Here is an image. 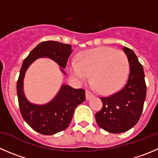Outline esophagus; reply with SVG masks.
I'll return each mask as SVG.
<instances>
[{
    "label": "esophagus",
    "instance_id": "esophagus-1",
    "mask_svg": "<svg viewBox=\"0 0 158 158\" xmlns=\"http://www.w3.org/2000/svg\"><path fill=\"white\" fill-rule=\"evenodd\" d=\"M94 97V94H92V93L90 92L89 90H86V100H89L90 98H92V97Z\"/></svg>",
    "mask_w": 158,
    "mask_h": 158
}]
</instances>
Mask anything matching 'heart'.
Here are the masks:
<instances>
[{
	"mask_svg": "<svg viewBox=\"0 0 158 158\" xmlns=\"http://www.w3.org/2000/svg\"><path fill=\"white\" fill-rule=\"evenodd\" d=\"M72 76L79 82L89 79L97 90L102 94L117 91L127 79L129 61L123 51L110 47H100L83 51L79 54L77 62L69 63Z\"/></svg>",
	"mask_w": 158,
	"mask_h": 158,
	"instance_id": "b5f03b06",
	"label": "heart"
}]
</instances>
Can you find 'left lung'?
I'll list each match as a JSON object with an SVG mask.
<instances>
[{"instance_id":"8db88e82","label":"left lung","mask_w":158,"mask_h":158,"mask_svg":"<svg viewBox=\"0 0 158 158\" xmlns=\"http://www.w3.org/2000/svg\"><path fill=\"white\" fill-rule=\"evenodd\" d=\"M129 61L130 72L126 85L115 94L101 97L103 107L96 113L97 125L111 133H121L132 129L139 120L147 95L143 68L135 53L124 47Z\"/></svg>"}]
</instances>
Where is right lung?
I'll return each mask as SVG.
<instances>
[{"label":"right lung","mask_w":158,"mask_h":158,"mask_svg":"<svg viewBox=\"0 0 158 158\" xmlns=\"http://www.w3.org/2000/svg\"><path fill=\"white\" fill-rule=\"evenodd\" d=\"M70 44L57 41H44L38 44L23 63L17 82V95L20 112L25 122L43 135H54L67 129L72 121L73 113L79 104L86 99L85 90L74 89L68 85H62L54 99L43 105L33 104L25 97L23 92V79L29 68L37 58L47 57L57 62L61 71L66 67L68 59L72 53Z\"/></svg>","instance_id":"add662e5"}]
</instances>
